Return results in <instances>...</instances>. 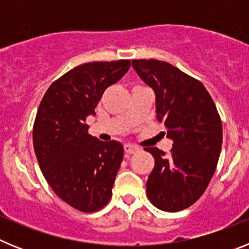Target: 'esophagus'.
<instances>
[{"mask_svg":"<svg viewBox=\"0 0 249 249\" xmlns=\"http://www.w3.org/2000/svg\"><path fill=\"white\" fill-rule=\"evenodd\" d=\"M124 152H126L127 155H133V153L138 152V147L132 146V144H126L124 146Z\"/></svg>","mask_w":249,"mask_h":249,"instance_id":"obj_1","label":"esophagus"}]
</instances>
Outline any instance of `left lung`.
<instances>
[{
	"label": "left lung",
	"mask_w": 249,
	"mask_h": 249,
	"mask_svg": "<svg viewBox=\"0 0 249 249\" xmlns=\"http://www.w3.org/2000/svg\"><path fill=\"white\" fill-rule=\"evenodd\" d=\"M132 66L155 91L157 120L173 141L168 155L157 147L144 148L155 158L147 197L166 212L186 210L214 175L223 140L221 117L206 87L171 63L132 59Z\"/></svg>",
	"instance_id": "left-lung-1"
}]
</instances>
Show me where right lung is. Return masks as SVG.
<instances>
[{
  "label": "right lung",
  "mask_w": 249,
  "mask_h": 249,
  "mask_svg": "<svg viewBox=\"0 0 249 249\" xmlns=\"http://www.w3.org/2000/svg\"><path fill=\"white\" fill-rule=\"evenodd\" d=\"M129 66V59L77 66L54 81L39 103L34 123L39 168L59 198L81 212L108 203L123 158L122 144L92 137L86 118Z\"/></svg>",
  "instance_id": "add662e5"
}]
</instances>
